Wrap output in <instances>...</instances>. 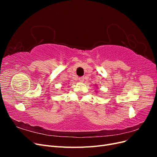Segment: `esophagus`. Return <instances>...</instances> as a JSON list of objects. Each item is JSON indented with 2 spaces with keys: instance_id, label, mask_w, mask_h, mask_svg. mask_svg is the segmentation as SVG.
Masks as SVG:
<instances>
[{
  "instance_id": "obj_1",
  "label": "esophagus",
  "mask_w": 157,
  "mask_h": 157,
  "mask_svg": "<svg viewBox=\"0 0 157 157\" xmlns=\"http://www.w3.org/2000/svg\"><path fill=\"white\" fill-rule=\"evenodd\" d=\"M78 80H79V81H80V82H82L84 81V77H80V78H78Z\"/></svg>"
}]
</instances>
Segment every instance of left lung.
I'll return each instance as SVG.
<instances>
[{"label": "left lung", "mask_w": 157, "mask_h": 157, "mask_svg": "<svg viewBox=\"0 0 157 157\" xmlns=\"http://www.w3.org/2000/svg\"><path fill=\"white\" fill-rule=\"evenodd\" d=\"M94 86L96 87V88H98V85H96V84H94ZM95 90H96V89H95ZM95 91L97 92V90H95Z\"/></svg>", "instance_id": "left-lung-1"}]
</instances>
